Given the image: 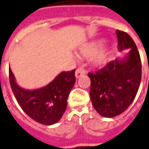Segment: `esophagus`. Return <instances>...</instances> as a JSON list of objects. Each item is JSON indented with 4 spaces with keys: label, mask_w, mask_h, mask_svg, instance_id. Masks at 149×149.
Here are the masks:
<instances>
[{
    "label": "esophagus",
    "mask_w": 149,
    "mask_h": 149,
    "mask_svg": "<svg viewBox=\"0 0 149 149\" xmlns=\"http://www.w3.org/2000/svg\"><path fill=\"white\" fill-rule=\"evenodd\" d=\"M85 70L83 69V68H78L77 70H76V72H75V77L77 79H78L79 77H80L82 75L85 74Z\"/></svg>",
    "instance_id": "obj_1"
}]
</instances>
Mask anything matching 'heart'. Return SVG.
<instances>
[{"mask_svg": "<svg viewBox=\"0 0 149 149\" xmlns=\"http://www.w3.org/2000/svg\"><path fill=\"white\" fill-rule=\"evenodd\" d=\"M100 46H101V42L86 44L80 48V54L83 55L85 58H91L98 52V49ZM92 62L97 67H100V68L104 67L108 63V54L105 50L100 51L93 57Z\"/></svg>", "mask_w": 149, "mask_h": 149, "instance_id": "heart-1", "label": "heart"}]
</instances>
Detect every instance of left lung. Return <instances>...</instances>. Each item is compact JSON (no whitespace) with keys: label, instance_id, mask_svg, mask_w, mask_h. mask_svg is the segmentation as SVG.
Segmentation results:
<instances>
[{"label":"left lung","instance_id":"obj_1","mask_svg":"<svg viewBox=\"0 0 149 149\" xmlns=\"http://www.w3.org/2000/svg\"><path fill=\"white\" fill-rule=\"evenodd\" d=\"M118 51H126L95 73L89 72L90 97L95 111L102 117L123 113L133 102L141 80V61L134 41L126 32L116 30Z\"/></svg>","mask_w":149,"mask_h":149}]
</instances>
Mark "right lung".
I'll list each match as a JSON object with an SVG mask.
<instances>
[{"label":"right lung","instance_id":"1","mask_svg":"<svg viewBox=\"0 0 149 149\" xmlns=\"http://www.w3.org/2000/svg\"><path fill=\"white\" fill-rule=\"evenodd\" d=\"M9 80L13 94L22 110L35 122L46 125L60 121L67 108L69 92L76 82L75 69L61 72L47 85L34 90L19 87L10 68Z\"/></svg>","mask_w":149,"mask_h":149}]
</instances>
